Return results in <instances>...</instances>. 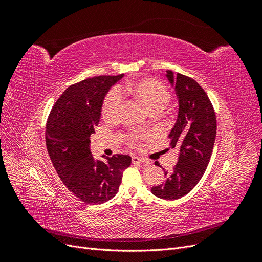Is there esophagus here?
I'll use <instances>...</instances> for the list:
<instances>
[{
	"label": "esophagus",
	"mask_w": 262,
	"mask_h": 262,
	"mask_svg": "<svg viewBox=\"0 0 262 262\" xmlns=\"http://www.w3.org/2000/svg\"><path fill=\"white\" fill-rule=\"evenodd\" d=\"M132 163L133 164H143V163H147V161H145L144 158H141L139 156L133 155L132 156Z\"/></svg>",
	"instance_id": "34e87169"
}]
</instances>
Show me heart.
I'll list each match as a JSON object with an SVG mask.
<instances>
[{"mask_svg": "<svg viewBox=\"0 0 262 262\" xmlns=\"http://www.w3.org/2000/svg\"><path fill=\"white\" fill-rule=\"evenodd\" d=\"M130 91L150 113L161 110L167 106L171 95L166 87L156 80L143 78L130 85ZM122 106V94L120 91L112 90L106 96L101 107V115L105 120H115L118 118Z\"/></svg>", "mask_w": 262, "mask_h": 262, "instance_id": "1", "label": "heart"}]
</instances>
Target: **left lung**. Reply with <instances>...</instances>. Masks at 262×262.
Returning a JSON list of instances; mask_svg holds the SVG:
<instances>
[{"label": "left lung", "mask_w": 262, "mask_h": 262, "mask_svg": "<svg viewBox=\"0 0 262 262\" xmlns=\"http://www.w3.org/2000/svg\"><path fill=\"white\" fill-rule=\"evenodd\" d=\"M165 76L178 99L177 120L168 134L169 147L179 150L178 163L170 171L164 169V184L150 191L161 199L176 200L191 191L207 169L216 137V117L207 93L194 80L169 70Z\"/></svg>", "instance_id": "left-lung-1"}]
</instances>
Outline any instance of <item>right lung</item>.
Wrapping results in <instances>:
<instances>
[{"label": "right lung", "mask_w": 262, "mask_h": 262, "mask_svg": "<svg viewBox=\"0 0 262 262\" xmlns=\"http://www.w3.org/2000/svg\"><path fill=\"white\" fill-rule=\"evenodd\" d=\"M122 77L123 74L95 76L71 85L54 104L47 121V149L55 171L71 192L89 204L114 198L122 171L131 165V157L122 154L106 157V161L95 160L90 146L106 95Z\"/></svg>", "instance_id": "right-lung-1"}]
</instances>
